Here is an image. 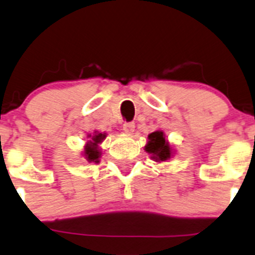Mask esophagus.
Returning a JSON list of instances; mask_svg holds the SVG:
<instances>
[{"mask_svg": "<svg viewBox=\"0 0 255 255\" xmlns=\"http://www.w3.org/2000/svg\"><path fill=\"white\" fill-rule=\"evenodd\" d=\"M134 128H135V125L133 122H126L125 125H123V130H125L126 133H133L134 132Z\"/></svg>", "mask_w": 255, "mask_h": 255, "instance_id": "obj_1", "label": "esophagus"}]
</instances>
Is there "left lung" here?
<instances>
[{
	"instance_id": "obj_1",
	"label": "left lung",
	"mask_w": 255,
	"mask_h": 255,
	"mask_svg": "<svg viewBox=\"0 0 255 255\" xmlns=\"http://www.w3.org/2000/svg\"><path fill=\"white\" fill-rule=\"evenodd\" d=\"M148 143L145 145V152L152 154V159L155 162H165L172 157V149L169 143L165 140L164 134L160 130L150 133L148 135Z\"/></svg>"
}]
</instances>
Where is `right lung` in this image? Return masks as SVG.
Returning a JSON list of instances; mask_svg holds the SVG:
<instances>
[{"label":"right lung","instance_id":"obj_1","mask_svg":"<svg viewBox=\"0 0 255 255\" xmlns=\"http://www.w3.org/2000/svg\"><path fill=\"white\" fill-rule=\"evenodd\" d=\"M91 137V140H88L87 144L85 147V155H86V159L88 162H95L98 163L100 162V158H101V150L98 149V144L102 142L103 139L106 138L105 133H95L93 135H88Z\"/></svg>","mask_w":255,"mask_h":255}]
</instances>
